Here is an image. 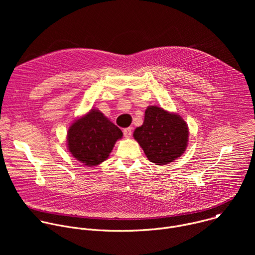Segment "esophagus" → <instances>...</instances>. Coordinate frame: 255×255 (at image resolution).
<instances>
[{
  "instance_id": "1",
  "label": "esophagus",
  "mask_w": 255,
  "mask_h": 255,
  "mask_svg": "<svg viewBox=\"0 0 255 255\" xmlns=\"http://www.w3.org/2000/svg\"><path fill=\"white\" fill-rule=\"evenodd\" d=\"M123 133H124V136H125L126 138L131 137V134H132V128H131V127L125 128V129L123 130Z\"/></svg>"
}]
</instances>
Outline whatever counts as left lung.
Masks as SVG:
<instances>
[{"instance_id": "1", "label": "left lung", "mask_w": 255, "mask_h": 255, "mask_svg": "<svg viewBox=\"0 0 255 255\" xmlns=\"http://www.w3.org/2000/svg\"><path fill=\"white\" fill-rule=\"evenodd\" d=\"M133 136L147 158L162 165L185 152L189 130L178 115L168 113L160 107L149 106L145 111L143 125L135 129Z\"/></svg>"}]
</instances>
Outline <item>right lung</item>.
Wrapping results in <instances>:
<instances>
[{"mask_svg": "<svg viewBox=\"0 0 255 255\" xmlns=\"http://www.w3.org/2000/svg\"><path fill=\"white\" fill-rule=\"evenodd\" d=\"M122 131L98 110L75 121L67 132L69 152L86 165H98L111 153Z\"/></svg>", "mask_w": 255, "mask_h": 255, "instance_id": "add662e5", "label": "right lung"}]
</instances>
